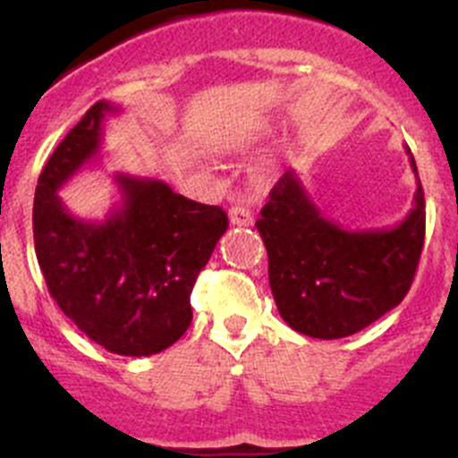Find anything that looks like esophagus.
<instances>
[{
    "label": "esophagus",
    "mask_w": 458,
    "mask_h": 458,
    "mask_svg": "<svg viewBox=\"0 0 458 458\" xmlns=\"http://www.w3.org/2000/svg\"><path fill=\"white\" fill-rule=\"evenodd\" d=\"M230 225H252L255 216H252V210L246 206H233L228 212Z\"/></svg>",
    "instance_id": "obj_1"
}]
</instances>
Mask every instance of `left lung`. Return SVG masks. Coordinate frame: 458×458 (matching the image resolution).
I'll return each mask as SVG.
<instances>
[{
  "mask_svg": "<svg viewBox=\"0 0 458 458\" xmlns=\"http://www.w3.org/2000/svg\"><path fill=\"white\" fill-rule=\"evenodd\" d=\"M414 203L392 228L350 230L326 219L297 170L270 191L257 230L267 250V276L279 315L315 339L363 330L403 301L426 237V199L417 164Z\"/></svg>",
  "mask_w": 458,
  "mask_h": 458,
  "instance_id": "obj_1",
  "label": "left lung"
}]
</instances>
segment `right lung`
Here are the masks:
<instances>
[{
  "label": "right lung",
  "mask_w": 458,
  "mask_h": 458,
  "mask_svg": "<svg viewBox=\"0 0 458 458\" xmlns=\"http://www.w3.org/2000/svg\"><path fill=\"white\" fill-rule=\"evenodd\" d=\"M119 106L97 101L55 148L37 182L35 252L50 297L113 354L150 357L192 321L191 293L228 230L219 206L177 195L165 182L117 173L119 203L101 221L72 215L57 195L99 155L101 123Z\"/></svg>",
  "instance_id": "1"
}]
</instances>
